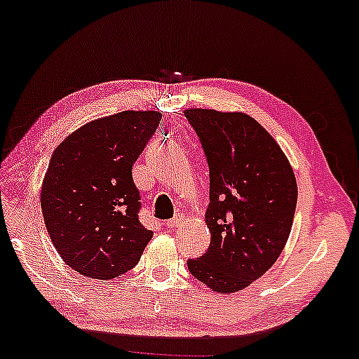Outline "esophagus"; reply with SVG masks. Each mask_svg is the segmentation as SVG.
Segmentation results:
<instances>
[{
    "instance_id": "1",
    "label": "esophagus",
    "mask_w": 359,
    "mask_h": 359,
    "mask_svg": "<svg viewBox=\"0 0 359 359\" xmlns=\"http://www.w3.org/2000/svg\"><path fill=\"white\" fill-rule=\"evenodd\" d=\"M181 222H183V217H181V215H175V217L172 219H168L165 224H167V228L173 229V228H176V226H180Z\"/></svg>"
}]
</instances>
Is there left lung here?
<instances>
[{
    "label": "left lung",
    "instance_id": "obj_1",
    "mask_svg": "<svg viewBox=\"0 0 359 359\" xmlns=\"http://www.w3.org/2000/svg\"><path fill=\"white\" fill-rule=\"evenodd\" d=\"M210 172L205 223L210 247L187 260L189 273L219 294L242 290L284 250L297 207L287 157L263 126L242 112L187 109Z\"/></svg>",
    "mask_w": 359,
    "mask_h": 359
}]
</instances>
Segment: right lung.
<instances>
[{"label": "right lung", "mask_w": 359, "mask_h": 359, "mask_svg": "<svg viewBox=\"0 0 359 359\" xmlns=\"http://www.w3.org/2000/svg\"><path fill=\"white\" fill-rule=\"evenodd\" d=\"M156 110H125L86 123L54 151L41 186L48 234L62 260L91 279L135 268L152 231L140 223L131 168L161 123Z\"/></svg>", "instance_id": "right-lung-1"}]
</instances>
